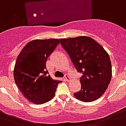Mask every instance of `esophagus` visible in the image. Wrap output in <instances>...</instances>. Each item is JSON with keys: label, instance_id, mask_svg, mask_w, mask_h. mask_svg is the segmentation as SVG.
Here are the masks:
<instances>
[{"label": "esophagus", "instance_id": "1", "mask_svg": "<svg viewBox=\"0 0 126 126\" xmlns=\"http://www.w3.org/2000/svg\"><path fill=\"white\" fill-rule=\"evenodd\" d=\"M64 79H65V81H67V82H69V81L71 80V79H70V77L68 76V75H65V77H64Z\"/></svg>", "mask_w": 126, "mask_h": 126}]
</instances>
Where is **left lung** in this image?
I'll return each instance as SVG.
<instances>
[{"instance_id":"1","label":"left lung","mask_w":126,"mask_h":126,"mask_svg":"<svg viewBox=\"0 0 126 126\" xmlns=\"http://www.w3.org/2000/svg\"><path fill=\"white\" fill-rule=\"evenodd\" d=\"M75 68L82 73L81 90L74 95L83 102L97 99L107 89L112 77L110 57L102 46L86 36L60 39Z\"/></svg>"}]
</instances>
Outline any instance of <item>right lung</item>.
<instances>
[{
	"label": "right lung",
	"mask_w": 126,
	"mask_h": 126,
	"mask_svg": "<svg viewBox=\"0 0 126 126\" xmlns=\"http://www.w3.org/2000/svg\"><path fill=\"white\" fill-rule=\"evenodd\" d=\"M60 43L56 38L34 40L25 46L17 58L14 70L15 82L24 97L36 105L53 99L58 84L48 75L47 57Z\"/></svg>",
	"instance_id": "right-lung-1"
}]
</instances>
